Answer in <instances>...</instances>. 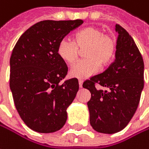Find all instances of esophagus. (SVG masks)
Returning <instances> with one entry per match:
<instances>
[{
  "label": "esophagus",
  "instance_id": "34e87169",
  "mask_svg": "<svg viewBox=\"0 0 149 149\" xmlns=\"http://www.w3.org/2000/svg\"><path fill=\"white\" fill-rule=\"evenodd\" d=\"M78 83H79V87L82 88V87H83V80L79 79V80H78Z\"/></svg>",
  "mask_w": 149,
  "mask_h": 149
}]
</instances>
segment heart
Instances as JSON below:
<instances>
[{"label":"heart","mask_w":149,"mask_h":149,"mask_svg":"<svg viewBox=\"0 0 149 149\" xmlns=\"http://www.w3.org/2000/svg\"><path fill=\"white\" fill-rule=\"evenodd\" d=\"M79 48H84L83 61L74 64L70 73L77 78H86L97 71L99 66L108 65L113 59L116 51V42L109 35H104L101 29L87 27L76 34V39L69 37L61 39L58 45V54L66 63L76 61Z\"/></svg>","instance_id":"b5f03b06"}]
</instances>
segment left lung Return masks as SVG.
I'll list each match as a JSON object with an SVG mask.
<instances>
[{
    "label": "left lung",
    "mask_w": 149,
    "mask_h": 149,
    "mask_svg": "<svg viewBox=\"0 0 149 149\" xmlns=\"http://www.w3.org/2000/svg\"><path fill=\"white\" fill-rule=\"evenodd\" d=\"M115 60L102 73L91 77L83 87L91 93L88 105L92 128L104 134L117 133L135 114L144 86V63L133 38L119 24ZM98 83L107 90H97Z\"/></svg>",
    "instance_id": "left-lung-1"
}]
</instances>
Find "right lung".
Returning <instances> with one entry per match:
<instances>
[{
	"mask_svg": "<svg viewBox=\"0 0 149 149\" xmlns=\"http://www.w3.org/2000/svg\"><path fill=\"white\" fill-rule=\"evenodd\" d=\"M84 21L43 20L30 27L18 40L10 58V89L16 109L30 129L39 133L61 130L67 107L78 91L77 78H65L68 67L58 45Z\"/></svg>",
	"mask_w": 149,
	"mask_h": 149,
	"instance_id": "add662e5",
	"label": "right lung"
}]
</instances>
